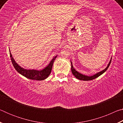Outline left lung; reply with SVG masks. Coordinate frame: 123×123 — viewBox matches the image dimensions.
<instances>
[{
  "label": "left lung",
  "mask_w": 123,
  "mask_h": 123,
  "mask_svg": "<svg viewBox=\"0 0 123 123\" xmlns=\"http://www.w3.org/2000/svg\"><path fill=\"white\" fill-rule=\"evenodd\" d=\"M111 60H112V57L111 60H110V61L109 62V64H108L107 66L106 67V68H105V69H104V70H102L101 72H99V73H96L94 75H92V76H87V75H85L84 74H82L78 72L77 70H76L75 69H74V67H73V66L72 64V61H70L71 62V70H72V72L73 74L74 75L75 77L76 78H77L79 80H83V81H89V80H93V79H96L98 77H99L100 75H101V74H103L104 73H105L106 71V70L108 69V68H109V67L110 65V63H111Z\"/></svg>",
  "instance_id": "1"
}]
</instances>
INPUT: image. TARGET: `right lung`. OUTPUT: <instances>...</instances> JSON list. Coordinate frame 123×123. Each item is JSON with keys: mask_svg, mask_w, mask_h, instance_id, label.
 I'll return each mask as SVG.
<instances>
[{"mask_svg": "<svg viewBox=\"0 0 123 123\" xmlns=\"http://www.w3.org/2000/svg\"><path fill=\"white\" fill-rule=\"evenodd\" d=\"M10 57H11V62L13 64V67L15 68V69L17 71L19 74L22 75L23 76L25 77V78L31 79V80H43L47 78L48 77L50 74L52 67H53V63L56 58L57 57V55L55 56L53 59L51 60L48 65L44 68V69L38 70L35 69H26L24 68H22L20 66L16 63L15 60L12 57V55L10 51Z\"/></svg>", "mask_w": 123, "mask_h": 123, "instance_id": "1", "label": "right lung"}]
</instances>
